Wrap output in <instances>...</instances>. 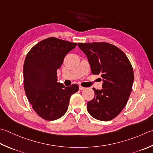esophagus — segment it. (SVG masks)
<instances>
[{"label":"esophagus","mask_w":153,"mask_h":153,"mask_svg":"<svg viewBox=\"0 0 153 153\" xmlns=\"http://www.w3.org/2000/svg\"><path fill=\"white\" fill-rule=\"evenodd\" d=\"M85 88H83V87H82V86H79V89L80 90H83V89H85Z\"/></svg>","instance_id":"obj_1"}]
</instances>
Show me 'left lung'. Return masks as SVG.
Wrapping results in <instances>:
<instances>
[{"label":"left lung","mask_w":153,"mask_h":153,"mask_svg":"<svg viewBox=\"0 0 153 153\" xmlns=\"http://www.w3.org/2000/svg\"><path fill=\"white\" fill-rule=\"evenodd\" d=\"M88 58L93 74H100L102 89L93 88L95 97L87 105L93 117L108 121L123 109L132 90L134 73L125 53L117 47L106 42L78 43Z\"/></svg>","instance_id":"8db88e82"}]
</instances>
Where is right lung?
<instances>
[{
    "label": "right lung",
    "mask_w": 153,
    "mask_h": 153,
    "mask_svg": "<svg viewBox=\"0 0 153 153\" xmlns=\"http://www.w3.org/2000/svg\"><path fill=\"white\" fill-rule=\"evenodd\" d=\"M76 43L51 37L36 44L27 54L23 67L24 85L34 111L44 119L56 120L66 113L71 95L79 86L58 83L57 70Z\"/></svg>",
    "instance_id": "1"
}]
</instances>
